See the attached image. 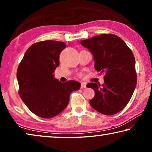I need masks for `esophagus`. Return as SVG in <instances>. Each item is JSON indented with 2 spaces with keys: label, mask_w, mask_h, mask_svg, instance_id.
Wrapping results in <instances>:
<instances>
[{
  "label": "esophagus",
  "mask_w": 152,
  "mask_h": 152,
  "mask_svg": "<svg viewBox=\"0 0 152 152\" xmlns=\"http://www.w3.org/2000/svg\"><path fill=\"white\" fill-rule=\"evenodd\" d=\"M86 88V83L82 82V84H81V88Z\"/></svg>",
  "instance_id": "obj_1"
}]
</instances>
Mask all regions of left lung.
Returning a JSON list of instances; mask_svg holds the SVG:
<instances>
[{
    "label": "left lung",
    "instance_id": "obj_1",
    "mask_svg": "<svg viewBox=\"0 0 152 152\" xmlns=\"http://www.w3.org/2000/svg\"><path fill=\"white\" fill-rule=\"evenodd\" d=\"M80 43L93 55L95 70L104 74L102 86L92 82L86 85L95 91L90 104L104 115L118 113L129 102L136 86L134 54L122 39L114 34H99Z\"/></svg>",
    "mask_w": 152,
    "mask_h": 152
}]
</instances>
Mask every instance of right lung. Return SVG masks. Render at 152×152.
Returning a JSON list of instances; mask_svg holds the SVG:
<instances>
[{"instance_id": "add662e5", "label": "right lung", "mask_w": 152, "mask_h": 152, "mask_svg": "<svg viewBox=\"0 0 152 152\" xmlns=\"http://www.w3.org/2000/svg\"><path fill=\"white\" fill-rule=\"evenodd\" d=\"M65 43L44 41L31 45L18 66L16 77L20 98L35 115L43 118L57 115L67 107L70 94L81 84L70 80L61 83L53 75L59 66V55Z\"/></svg>"}]
</instances>
